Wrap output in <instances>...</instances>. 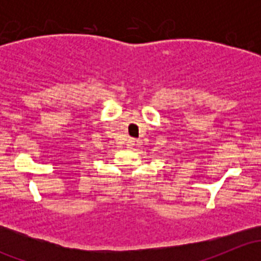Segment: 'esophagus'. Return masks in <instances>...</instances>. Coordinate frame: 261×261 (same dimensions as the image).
<instances>
[{
	"instance_id": "1",
	"label": "esophagus",
	"mask_w": 261,
	"mask_h": 261,
	"mask_svg": "<svg viewBox=\"0 0 261 261\" xmlns=\"http://www.w3.org/2000/svg\"><path fill=\"white\" fill-rule=\"evenodd\" d=\"M138 144H139V141L136 140V139L130 138V139H128V140H127V147H130V149H131V147L135 146V145H138Z\"/></svg>"
}]
</instances>
